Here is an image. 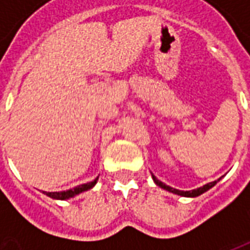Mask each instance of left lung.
<instances>
[{
  "label": "left lung",
  "mask_w": 250,
  "mask_h": 250,
  "mask_svg": "<svg viewBox=\"0 0 250 250\" xmlns=\"http://www.w3.org/2000/svg\"><path fill=\"white\" fill-rule=\"evenodd\" d=\"M152 179H154V182H155V185L157 186H159V188H165V190H167V191H170V193L173 194H177V195H181V197H198V195H201V194H204L205 191H208L209 188H211L213 186H214L218 181H220L222 177H221L220 179H217V181H214V182H210V184H206L204 185L202 188H194V190H188V191H185V190H178V188H171V186H167L166 184H163V182H161L159 179L155 177V175H152L151 174Z\"/></svg>",
  "instance_id": "1"
}]
</instances>
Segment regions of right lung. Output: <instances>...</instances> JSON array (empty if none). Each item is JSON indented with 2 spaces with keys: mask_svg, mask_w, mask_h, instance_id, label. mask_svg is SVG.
Returning a JSON list of instances; mask_svg holds the SVG:
<instances>
[{
  "mask_svg": "<svg viewBox=\"0 0 250 250\" xmlns=\"http://www.w3.org/2000/svg\"><path fill=\"white\" fill-rule=\"evenodd\" d=\"M98 178H95L92 182H88V184H84V185H79L76 188H69V190H65V191H42V193L48 195V197H51L53 199H69V198H73V197H76L79 195L80 193H84V191H87L89 188H92L96 182H98Z\"/></svg>",
  "mask_w": 250,
  "mask_h": 250,
  "instance_id": "add662e5",
  "label": "right lung"
}]
</instances>
